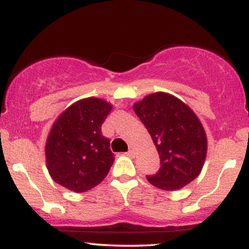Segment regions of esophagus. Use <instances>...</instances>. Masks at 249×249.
Returning <instances> with one entry per match:
<instances>
[{"label": "esophagus", "mask_w": 249, "mask_h": 249, "mask_svg": "<svg viewBox=\"0 0 249 249\" xmlns=\"http://www.w3.org/2000/svg\"><path fill=\"white\" fill-rule=\"evenodd\" d=\"M127 154H128V156H134V150H133L132 147H131L130 150L127 151Z\"/></svg>", "instance_id": "34e87169"}]
</instances>
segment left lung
I'll return each instance as SVG.
<instances>
[{"instance_id": "8db88e82", "label": "left lung", "mask_w": 249, "mask_h": 249, "mask_svg": "<svg viewBox=\"0 0 249 249\" xmlns=\"http://www.w3.org/2000/svg\"><path fill=\"white\" fill-rule=\"evenodd\" d=\"M152 137L160 168L146 178L153 186L176 191L193 181L204 166L207 138L201 123L185 103L172 95L156 92L133 105Z\"/></svg>"}]
</instances>
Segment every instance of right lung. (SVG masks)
I'll return each mask as SVG.
<instances>
[{
  "label": "right lung",
  "mask_w": 249,
  "mask_h": 249,
  "mask_svg": "<svg viewBox=\"0 0 249 249\" xmlns=\"http://www.w3.org/2000/svg\"><path fill=\"white\" fill-rule=\"evenodd\" d=\"M112 105L90 98L73 103L57 118L45 144L47 167L57 184L87 192L107 176L115 160L110 141L102 134Z\"/></svg>",
  "instance_id": "add662e5"
}]
</instances>
